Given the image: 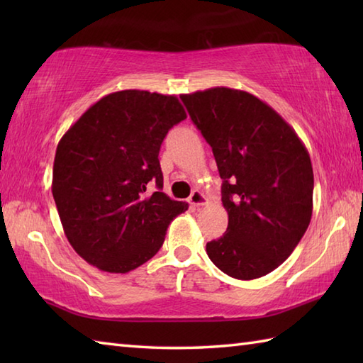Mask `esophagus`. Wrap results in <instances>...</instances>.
I'll list each match as a JSON object with an SVG mask.
<instances>
[{
  "label": "esophagus",
  "instance_id": "1",
  "mask_svg": "<svg viewBox=\"0 0 363 363\" xmlns=\"http://www.w3.org/2000/svg\"><path fill=\"white\" fill-rule=\"evenodd\" d=\"M189 203H190V206H194V207H201V206L207 204V198L199 190H194V191H191L190 198H189Z\"/></svg>",
  "mask_w": 363,
  "mask_h": 363
}]
</instances>
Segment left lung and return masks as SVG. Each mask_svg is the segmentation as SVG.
Instances as JSON below:
<instances>
[{"mask_svg": "<svg viewBox=\"0 0 363 363\" xmlns=\"http://www.w3.org/2000/svg\"><path fill=\"white\" fill-rule=\"evenodd\" d=\"M212 146L228 229L206 245L223 273L242 281L272 273L303 238L313 209L309 151L273 107L245 90L181 95Z\"/></svg>", "mask_w": 363, "mask_h": 363, "instance_id": "obj_1", "label": "left lung"}]
</instances>
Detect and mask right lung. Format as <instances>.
I'll list each match as a JSON object with an SVG mask.
<instances>
[{
  "instance_id": "1",
  "label": "right lung",
  "mask_w": 363,
  "mask_h": 363,
  "mask_svg": "<svg viewBox=\"0 0 363 363\" xmlns=\"http://www.w3.org/2000/svg\"><path fill=\"white\" fill-rule=\"evenodd\" d=\"M174 95L113 91L90 106L59 140L52 196L73 250L106 273L143 265L189 204L164 191L159 164L167 133L186 120ZM150 182L157 192L147 195Z\"/></svg>"
}]
</instances>
